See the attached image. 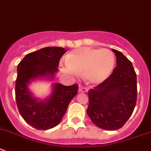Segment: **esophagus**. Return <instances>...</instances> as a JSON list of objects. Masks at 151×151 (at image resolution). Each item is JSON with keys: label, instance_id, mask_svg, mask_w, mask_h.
I'll list each match as a JSON object with an SVG mask.
<instances>
[{"label": "esophagus", "instance_id": "esophagus-1", "mask_svg": "<svg viewBox=\"0 0 151 151\" xmlns=\"http://www.w3.org/2000/svg\"><path fill=\"white\" fill-rule=\"evenodd\" d=\"M79 91H80V92H87V91H88V88L83 86H80V88H79Z\"/></svg>", "mask_w": 151, "mask_h": 151}]
</instances>
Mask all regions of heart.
Instances as JSON below:
<instances>
[{"label": "heart", "mask_w": 151, "mask_h": 151, "mask_svg": "<svg viewBox=\"0 0 151 151\" xmlns=\"http://www.w3.org/2000/svg\"><path fill=\"white\" fill-rule=\"evenodd\" d=\"M65 65H61L65 73L76 76L83 72L88 83L99 84L110 76L115 67L113 53L108 49L81 47L65 56Z\"/></svg>", "instance_id": "obj_1"}]
</instances>
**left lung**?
I'll return each mask as SVG.
<instances>
[{
  "instance_id": "1",
  "label": "left lung",
  "mask_w": 151,
  "mask_h": 151,
  "mask_svg": "<svg viewBox=\"0 0 151 151\" xmlns=\"http://www.w3.org/2000/svg\"><path fill=\"white\" fill-rule=\"evenodd\" d=\"M117 65L104 82L88 90L87 114L101 129H120L133 113L137 100L136 74L132 63L112 49Z\"/></svg>"
}]
</instances>
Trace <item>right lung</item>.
<instances>
[{
  "mask_svg": "<svg viewBox=\"0 0 151 151\" xmlns=\"http://www.w3.org/2000/svg\"><path fill=\"white\" fill-rule=\"evenodd\" d=\"M66 51L63 47H44L27 54L18 65L15 89L17 106L24 120L37 129L46 130L58 124L78 91L76 83L68 86L54 83L50 96L40 101L27 88L30 80L38 77L53 79L60 58Z\"/></svg>",
  "mask_w": 151,
  "mask_h": 151,
  "instance_id": "obj_1",
  "label": "right lung"
}]
</instances>
